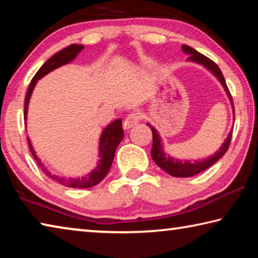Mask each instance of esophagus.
I'll return each mask as SVG.
<instances>
[{"instance_id":"esophagus-1","label":"esophagus","mask_w":258,"mask_h":258,"mask_svg":"<svg viewBox=\"0 0 258 258\" xmlns=\"http://www.w3.org/2000/svg\"><path fill=\"white\" fill-rule=\"evenodd\" d=\"M140 121V113L139 112H132L126 117V119L124 120V128L125 130H130L132 128L133 126L137 125Z\"/></svg>"}]
</instances>
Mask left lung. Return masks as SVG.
<instances>
[{
  "label": "left lung",
  "instance_id": "obj_1",
  "mask_svg": "<svg viewBox=\"0 0 258 258\" xmlns=\"http://www.w3.org/2000/svg\"><path fill=\"white\" fill-rule=\"evenodd\" d=\"M182 51L184 52L185 54L189 55L187 61L198 63L204 68H206L207 71L211 73L212 75L215 76L216 80L221 83L222 87L224 89L225 93L230 100L231 107H232V111H233V120H234V107H233L232 97H231L228 86H226L223 74H222V72L220 71V68L217 67V64L215 62H213L211 59H208L207 56L203 55L202 53H199L198 51H196L195 49H192V47L187 45H182ZM147 125L151 128V132H152V149H151L152 159H154L155 163L158 165L161 169H164V171L166 173H168L169 175L175 176V177H190V176L196 175V174L202 173L205 171V169L211 167L212 165L215 164L216 161L220 159L226 151H228L230 142H231V137H232V128H231L228 137H226L224 142L222 143V146L220 147V149H218L214 155L207 157V158L198 159V160L177 159L175 157L168 155L167 152L165 151L163 139L160 138V134L158 131H157L154 126L149 123H147Z\"/></svg>",
  "mask_w": 258,
  "mask_h": 258
}]
</instances>
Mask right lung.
<instances>
[{"instance_id":"1","label":"right lung","mask_w":258,"mask_h":258,"mask_svg":"<svg viewBox=\"0 0 258 258\" xmlns=\"http://www.w3.org/2000/svg\"><path fill=\"white\" fill-rule=\"evenodd\" d=\"M84 49L83 45H77V44H72L67 47H64L63 50L59 51L58 53H55L51 56V58L46 61V62L43 64V66L38 69V72L35 74L34 78L32 80V83L29 84L27 94H26L25 99V109H24V119L25 123L27 120V113H28V107H29V101L30 98H32V93L36 86L37 82L46 76L47 74L53 72L54 69L60 68L64 66V64L71 63L72 61L76 58V56L81 53L82 50ZM27 124V123H26ZM124 138V131L123 126H121V119L118 118L113 120L112 123L109 124L108 126L103 128L101 132V135L99 138V147H98V161L97 166L91 171L90 173L85 174L82 177H66V176H60L56 175V174L51 173L49 169H47L44 165H43L42 160L38 158L36 152H35L34 148L30 143V140L28 139V145L29 149L32 151V155L37 161V164L40 165L42 171L44 172L47 176L52 180L56 181L60 183L61 185L68 186V187H74V189H86V187H91L97 185L98 183L101 182L104 176L107 175L109 169L111 167L113 157H115V152L117 147L119 146L121 140Z\"/></svg>"}]
</instances>
